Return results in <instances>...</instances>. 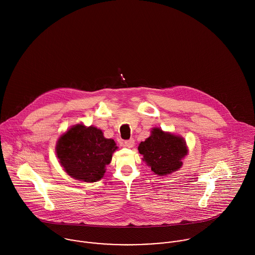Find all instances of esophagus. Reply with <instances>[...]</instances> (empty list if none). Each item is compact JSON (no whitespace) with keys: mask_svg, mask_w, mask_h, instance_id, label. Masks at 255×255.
Returning a JSON list of instances; mask_svg holds the SVG:
<instances>
[{"mask_svg":"<svg viewBox=\"0 0 255 255\" xmlns=\"http://www.w3.org/2000/svg\"><path fill=\"white\" fill-rule=\"evenodd\" d=\"M133 145H134V139H133V138H130V139L126 140V141L124 142V146H125V147H128V148H131Z\"/></svg>","mask_w":255,"mask_h":255,"instance_id":"obj_1","label":"esophagus"}]
</instances>
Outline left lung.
<instances>
[{"instance_id": "8db88e82", "label": "left lung", "mask_w": 255, "mask_h": 255, "mask_svg": "<svg viewBox=\"0 0 255 255\" xmlns=\"http://www.w3.org/2000/svg\"><path fill=\"white\" fill-rule=\"evenodd\" d=\"M138 150L151 171L159 176L169 175L180 169L182 159L187 153L182 137L157 128H153L151 135L139 144Z\"/></svg>"}]
</instances>
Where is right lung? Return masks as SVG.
I'll list each match as a JSON object with an SVG mask.
<instances>
[{"mask_svg":"<svg viewBox=\"0 0 255 255\" xmlns=\"http://www.w3.org/2000/svg\"><path fill=\"white\" fill-rule=\"evenodd\" d=\"M118 147L94 128L76 125L62 135L57 143V156L65 171L74 179L86 182L103 178L105 167Z\"/></svg>","mask_w":255,"mask_h":255,"instance_id":"1","label":"right lung"}]
</instances>
